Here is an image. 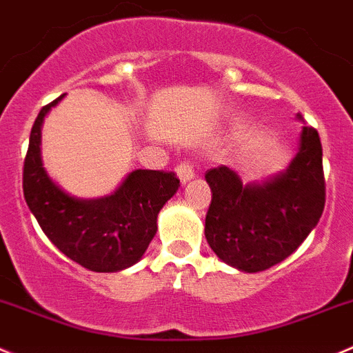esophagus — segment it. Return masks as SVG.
<instances>
[{
  "label": "esophagus",
  "instance_id": "1",
  "mask_svg": "<svg viewBox=\"0 0 353 353\" xmlns=\"http://www.w3.org/2000/svg\"><path fill=\"white\" fill-rule=\"evenodd\" d=\"M176 173H179V179H180V182H182V183L190 182V180L194 179L192 164L185 163V161H183V163H180L179 166H176Z\"/></svg>",
  "mask_w": 353,
  "mask_h": 353
}]
</instances>
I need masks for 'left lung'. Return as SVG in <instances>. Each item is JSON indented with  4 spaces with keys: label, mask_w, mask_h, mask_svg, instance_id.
<instances>
[{
    "label": "left lung",
    "mask_w": 353,
    "mask_h": 353,
    "mask_svg": "<svg viewBox=\"0 0 353 353\" xmlns=\"http://www.w3.org/2000/svg\"><path fill=\"white\" fill-rule=\"evenodd\" d=\"M204 176L213 192L204 236L221 261L243 272L267 270L294 253L324 211L322 145L315 128L305 126L290 168L261 185H243L227 166Z\"/></svg>",
    "instance_id": "1"
}]
</instances>
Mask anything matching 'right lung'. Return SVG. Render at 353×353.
<instances>
[{
    "instance_id": "right-lung-1",
    "label": "right lung",
    "mask_w": 353,
    "mask_h": 353,
    "mask_svg": "<svg viewBox=\"0 0 353 353\" xmlns=\"http://www.w3.org/2000/svg\"><path fill=\"white\" fill-rule=\"evenodd\" d=\"M63 95L43 107L32 124L22 189L45 236L72 261L93 272H117L142 258L156 236L157 213L179 190L173 171L135 170L114 194L76 199L52 182L39 156L41 124Z\"/></svg>"
}]
</instances>
